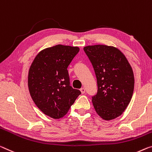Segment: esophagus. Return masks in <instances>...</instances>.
<instances>
[{
	"mask_svg": "<svg viewBox=\"0 0 152 152\" xmlns=\"http://www.w3.org/2000/svg\"><path fill=\"white\" fill-rule=\"evenodd\" d=\"M80 91H81L82 94L85 93V88H80Z\"/></svg>",
	"mask_w": 152,
	"mask_h": 152,
	"instance_id": "34e87169",
	"label": "esophagus"
}]
</instances>
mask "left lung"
Wrapping results in <instances>:
<instances>
[{
  "instance_id": "obj_1",
  "label": "left lung",
  "mask_w": 152,
  "mask_h": 152,
  "mask_svg": "<svg viewBox=\"0 0 152 152\" xmlns=\"http://www.w3.org/2000/svg\"><path fill=\"white\" fill-rule=\"evenodd\" d=\"M95 71L97 93L92 97L96 112L103 120L120 116L131 102L134 90V74L124 55L107 45L84 47Z\"/></svg>"
}]
</instances>
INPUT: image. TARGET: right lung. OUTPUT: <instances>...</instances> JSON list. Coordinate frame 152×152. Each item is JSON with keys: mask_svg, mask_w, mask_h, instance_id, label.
I'll return each instance as SVG.
<instances>
[{"mask_svg": "<svg viewBox=\"0 0 152 152\" xmlns=\"http://www.w3.org/2000/svg\"><path fill=\"white\" fill-rule=\"evenodd\" d=\"M79 50L61 45L47 48L36 56L29 69L31 97L37 106L53 118L66 115L81 94L70 86L67 69Z\"/></svg>", "mask_w": 152, "mask_h": 152, "instance_id": "1", "label": "right lung"}]
</instances>
